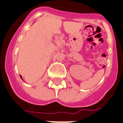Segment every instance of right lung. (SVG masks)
<instances>
[{
	"instance_id": "1",
	"label": "right lung",
	"mask_w": 123,
	"mask_h": 123,
	"mask_svg": "<svg viewBox=\"0 0 123 123\" xmlns=\"http://www.w3.org/2000/svg\"><path fill=\"white\" fill-rule=\"evenodd\" d=\"M20 77H21V79H22V77H21V75H20Z\"/></svg>"
}]
</instances>
